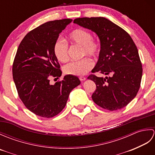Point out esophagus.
I'll list each match as a JSON object with an SVG mask.
<instances>
[{
	"label": "esophagus",
	"instance_id": "esophagus-1",
	"mask_svg": "<svg viewBox=\"0 0 155 155\" xmlns=\"http://www.w3.org/2000/svg\"><path fill=\"white\" fill-rule=\"evenodd\" d=\"M79 79H80V81H84V80H86V77H79Z\"/></svg>",
	"mask_w": 155,
	"mask_h": 155
}]
</instances>
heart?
Here are the masks:
<instances>
[{"mask_svg":"<svg viewBox=\"0 0 155 155\" xmlns=\"http://www.w3.org/2000/svg\"><path fill=\"white\" fill-rule=\"evenodd\" d=\"M72 45H77L82 47L81 56L88 55L96 58L101 52L100 42L93 38V34L84 28H77L72 31L68 36ZM53 52L57 61L64 63L69 58L68 45L61 39H57L53 46ZM94 62L89 57H84L79 61H72L63 67L65 74L73 76L84 75L91 71Z\"/></svg>","mask_w":155,"mask_h":155,"instance_id":"heart-1","label":"heart"}]
</instances>
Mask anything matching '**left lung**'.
I'll return each instance as SVG.
<instances>
[{
    "label": "left lung",
    "mask_w": 155,
    "mask_h": 155,
    "mask_svg": "<svg viewBox=\"0 0 155 155\" xmlns=\"http://www.w3.org/2000/svg\"><path fill=\"white\" fill-rule=\"evenodd\" d=\"M74 23L96 32L101 41L99 58L88 76L96 84L92 98L104 109L117 110L136 97L143 74V67L137 46L124 29L104 17H83ZM99 71L109 77L98 78Z\"/></svg>",
    "instance_id": "8db88e82"
}]
</instances>
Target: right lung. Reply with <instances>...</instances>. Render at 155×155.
Wrapping results in <instances>:
<instances>
[{
    "label": "right lung",
    "instance_id": "1",
    "mask_svg": "<svg viewBox=\"0 0 155 155\" xmlns=\"http://www.w3.org/2000/svg\"><path fill=\"white\" fill-rule=\"evenodd\" d=\"M72 21H48L26 35L12 64V76L19 98L28 109L43 118H52L65 107L71 91L81 83L78 78L66 75L54 85L50 78L61 77V66L53 52L59 34Z\"/></svg>",
    "mask_w": 155,
    "mask_h": 155
}]
</instances>
